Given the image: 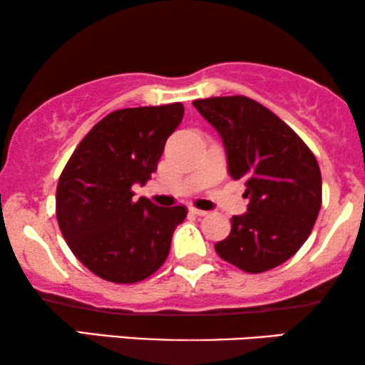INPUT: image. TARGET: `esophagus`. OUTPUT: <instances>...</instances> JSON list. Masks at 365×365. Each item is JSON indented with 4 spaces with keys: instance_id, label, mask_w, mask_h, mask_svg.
Returning a JSON list of instances; mask_svg holds the SVG:
<instances>
[{
    "instance_id": "esophagus-1",
    "label": "esophagus",
    "mask_w": 365,
    "mask_h": 365,
    "mask_svg": "<svg viewBox=\"0 0 365 365\" xmlns=\"http://www.w3.org/2000/svg\"><path fill=\"white\" fill-rule=\"evenodd\" d=\"M189 211L196 214V216H207V211H202V209H197V207H189Z\"/></svg>"
}]
</instances>
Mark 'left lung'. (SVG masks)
Wrapping results in <instances>:
<instances>
[{"instance_id":"8db88e82","label":"left lung","mask_w":365,"mask_h":365,"mask_svg":"<svg viewBox=\"0 0 365 365\" xmlns=\"http://www.w3.org/2000/svg\"><path fill=\"white\" fill-rule=\"evenodd\" d=\"M221 134L232 179H242L247 212L232 216L231 232L216 252L244 272L259 274L296 254L322 204L317 159L271 109L247 96L192 101Z\"/></svg>"}]
</instances>
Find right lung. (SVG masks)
<instances>
[{"instance_id": "1", "label": "right lung", "mask_w": 365, "mask_h": 365, "mask_svg": "<svg viewBox=\"0 0 365 365\" xmlns=\"http://www.w3.org/2000/svg\"><path fill=\"white\" fill-rule=\"evenodd\" d=\"M184 116L181 103L109 113L78 144L59 176L56 219L74 256L104 281H144L166 261L184 206L134 199L156 173L166 139Z\"/></svg>"}]
</instances>
